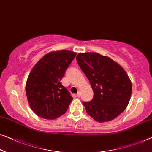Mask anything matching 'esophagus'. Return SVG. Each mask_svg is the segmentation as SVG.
Instances as JSON below:
<instances>
[{
  "instance_id": "esophagus-1",
  "label": "esophagus",
  "mask_w": 152,
  "mask_h": 152,
  "mask_svg": "<svg viewBox=\"0 0 152 152\" xmlns=\"http://www.w3.org/2000/svg\"><path fill=\"white\" fill-rule=\"evenodd\" d=\"M80 96H81L80 92H78L77 94V97H80Z\"/></svg>"
}]
</instances>
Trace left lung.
I'll return each instance as SVG.
<instances>
[{
	"instance_id": "left-lung-1",
	"label": "left lung",
	"mask_w": 152,
	"mask_h": 152,
	"mask_svg": "<svg viewBox=\"0 0 152 152\" xmlns=\"http://www.w3.org/2000/svg\"><path fill=\"white\" fill-rule=\"evenodd\" d=\"M94 91L89 102H83L88 114L99 122L116 118L126 108L132 92L127 73L118 63L98 53H80L76 57Z\"/></svg>"
}]
</instances>
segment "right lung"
Segmentation results:
<instances>
[{
    "label": "right lung",
    "instance_id": "right-lung-1",
    "mask_svg": "<svg viewBox=\"0 0 152 152\" xmlns=\"http://www.w3.org/2000/svg\"><path fill=\"white\" fill-rule=\"evenodd\" d=\"M76 54L66 50L50 52L32 69L26 93L30 108L40 118L53 120L68 109L73 97L60 81Z\"/></svg>",
    "mask_w": 152,
    "mask_h": 152
}]
</instances>
